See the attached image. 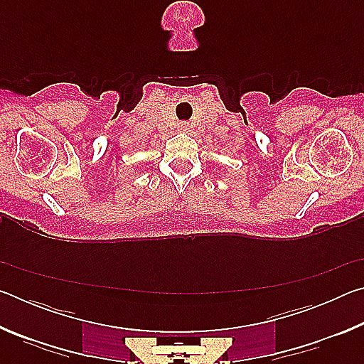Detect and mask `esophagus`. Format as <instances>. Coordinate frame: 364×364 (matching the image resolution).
<instances>
[{
    "instance_id": "1",
    "label": "esophagus",
    "mask_w": 364,
    "mask_h": 364,
    "mask_svg": "<svg viewBox=\"0 0 364 364\" xmlns=\"http://www.w3.org/2000/svg\"><path fill=\"white\" fill-rule=\"evenodd\" d=\"M180 130H181V132H188V130H189V123L181 122V123H180Z\"/></svg>"
}]
</instances>
